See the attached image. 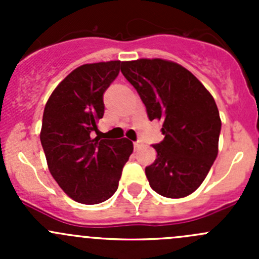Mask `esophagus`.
I'll return each instance as SVG.
<instances>
[{
	"instance_id": "obj_1",
	"label": "esophagus",
	"mask_w": 259,
	"mask_h": 259,
	"mask_svg": "<svg viewBox=\"0 0 259 259\" xmlns=\"http://www.w3.org/2000/svg\"><path fill=\"white\" fill-rule=\"evenodd\" d=\"M140 146H142V143H140V142H137V143H134V148H135V149H139Z\"/></svg>"
}]
</instances>
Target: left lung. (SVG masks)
<instances>
[{"label": "left lung", "instance_id": "obj_1", "mask_svg": "<svg viewBox=\"0 0 259 259\" xmlns=\"http://www.w3.org/2000/svg\"><path fill=\"white\" fill-rule=\"evenodd\" d=\"M121 72L139 94L149 120L163 122V142L146 166L151 189L184 198L200 187L218 155L222 121L213 96L185 67L163 59L121 62Z\"/></svg>", "mask_w": 259, "mask_h": 259}]
</instances>
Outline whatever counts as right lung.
Returning a JSON list of instances; mask_svg holds the SVG:
<instances>
[{"label": "right lung", "mask_w": 259, "mask_h": 259, "mask_svg": "<svg viewBox=\"0 0 259 259\" xmlns=\"http://www.w3.org/2000/svg\"><path fill=\"white\" fill-rule=\"evenodd\" d=\"M121 61L85 64L70 72L45 105L40 139L49 170L75 202L99 204L116 192L133 143L93 139L104 115L103 96Z\"/></svg>", "instance_id": "1"}]
</instances>
